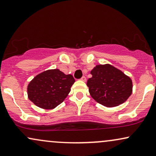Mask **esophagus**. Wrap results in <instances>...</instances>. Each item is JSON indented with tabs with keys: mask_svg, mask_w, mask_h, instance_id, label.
<instances>
[{
	"mask_svg": "<svg viewBox=\"0 0 156 156\" xmlns=\"http://www.w3.org/2000/svg\"><path fill=\"white\" fill-rule=\"evenodd\" d=\"M86 80H87V79H86L85 76H82L81 78V81L82 82H86Z\"/></svg>",
	"mask_w": 156,
	"mask_h": 156,
	"instance_id": "1",
	"label": "esophagus"
}]
</instances>
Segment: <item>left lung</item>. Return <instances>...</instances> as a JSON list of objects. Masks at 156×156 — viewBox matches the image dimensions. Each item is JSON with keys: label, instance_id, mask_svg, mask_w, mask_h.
<instances>
[{"label": "left lung", "instance_id": "8db88e82", "mask_svg": "<svg viewBox=\"0 0 156 156\" xmlns=\"http://www.w3.org/2000/svg\"><path fill=\"white\" fill-rule=\"evenodd\" d=\"M87 85L91 97L100 104L113 108L124 103L132 93L131 78L109 63L96 65Z\"/></svg>", "mask_w": 156, "mask_h": 156}]
</instances>
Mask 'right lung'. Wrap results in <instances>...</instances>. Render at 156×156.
I'll list each match as a JSON object with an SVG mask.
<instances>
[{
	"label": "right lung",
	"mask_w": 156,
	"mask_h": 156,
	"mask_svg": "<svg viewBox=\"0 0 156 156\" xmlns=\"http://www.w3.org/2000/svg\"><path fill=\"white\" fill-rule=\"evenodd\" d=\"M74 82L72 74L58 69L44 71L29 83L28 98L40 108L53 109L66 99Z\"/></svg>",
	"instance_id": "1"
}]
</instances>
